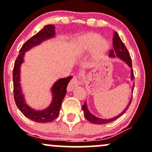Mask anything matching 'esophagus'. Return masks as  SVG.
<instances>
[{"mask_svg": "<svg viewBox=\"0 0 152 152\" xmlns=\"http://www.w3.org/2000/svg\"><path fill=\"white\" fill-rule=\"evenodd\" d=\"M79 83H80L79 79H78L76 76H75V77H74L72 79H71V81L69 82V85H68V87H67L68 91H73V89L74 88V87L78 86Z\"/></svg>", "mask_w": 152, "mask_h": 152, "instance_id": "1", "label": "esophagus"}]
</instances>
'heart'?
Listing matches in <instances>:
<instances>
[{"mask_svg": "<svg viewBox=\"0 0 152 152\" xmlns=\"http://www.w3.org/2000/svg\"><path fill=\"white\" fill-rule=\"evenodd\" d=\"M109 47V43L107 40L102 38L99 34L90 33L78 38L74 53L76 56L81 57L94 50V58L100 59L105 55Z\"/></svg>", "mask_w": 152, "mask_h": 152, "instance_id": "1", "label": "heart"}]
</instances>
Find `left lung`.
<instances>
[{"mask_svg":"<svg viewBox=\"0 0 152 152\" xmlns=\"http://www.w3.org/2000/svg\"><path fill=\"white\" fill-rule=\"evenodd\" d=\"M113 46H114V50H111L109 53V57L110 58H118L120 60H121L122 61H124L127 66L131 69V80L132 81H134V72L132 70V59H131L128 50L125 46L124 43L122 42V41L120 38L119 36L117 33L115 31L114 33V38H113ZM134 87V82H133V86L132 88V93H133ZM132 97L131 96L129 104H127L126 108L124 109L123 111H121L119 114H118L117 116H114L113 118H102L97 117V116H94L93 114L90 112V111L88 109V105H87L86 101L85 102L84 104L82 106V109L83 111V115H84L85 118H86L88 121H89L91 123L95 124H105L110 123L111 121H114L116 119H117L118 118H119L120 116H122L125 112L126 111V110L128 109V108L129 107L131 102H132Z\"/></svg>","mask_w":152,"mask_h":152,"instance_id":"8db88e82","label":"left lung"}]
</instances>
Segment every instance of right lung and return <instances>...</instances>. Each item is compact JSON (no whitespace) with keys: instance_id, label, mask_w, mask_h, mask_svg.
Wrapping results in <instances>:
<instances>
[{"instance_id":"right-lung-1","label":"right lung","mask_w":152,"mask_h":152,"mask_svg":"<svg viewBox=\"0 0 152 152\" xmlns=\"http://www.w3.org/2000/svg\"><path fill=\"white\" fill-rule=\"evenodd\" d=\"M55 26L46 25L24 43L20 50V53L15 60L13 71V94L15 102L17 107L23 114L26 117L38 123H48L53 121L58 117L61 104L66 93V88L71 81L72 76L67 78H59L50 88L52 100L49 106L42 110H36L31 108L26 102L25 96L23 93L20 85V67L24 63V57L26 52L28 51L34 47H36L47 40L55 38Z\"/></svg>"}]
</instances>
